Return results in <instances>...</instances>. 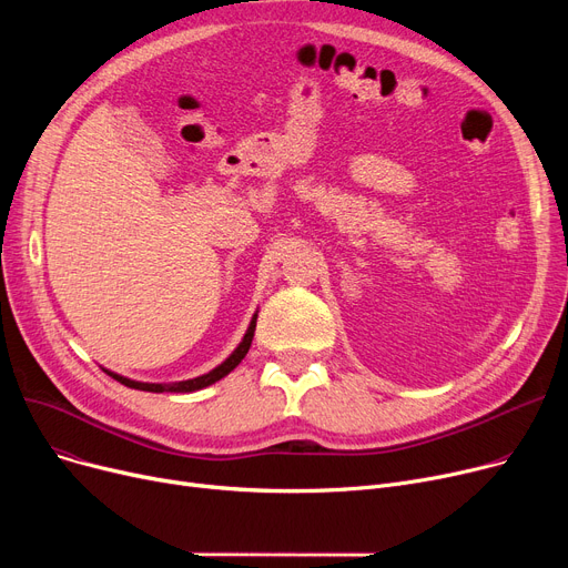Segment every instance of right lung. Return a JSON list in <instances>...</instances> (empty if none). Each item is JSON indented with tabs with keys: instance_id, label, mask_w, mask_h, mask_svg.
Wrapping results in <instances>:
<instances>
[{
	"instance_id": "add662e5",
	"label": "right lung",
	"mask_w": 568,
	"mask_h": 568,
	"mask_svg": "<svg viewBox=\"0 0 568 568\" xmlns=\"http://www.w3.org/2000/svg\"><path fill=\"white\" fill-rule=\"evenodd\" d=\"M255 322H257V313L251 317V324H248V329H246L242 343L236 345V349L227 356V359H225L221 366H216L214 371H209V373H204V375H200V377H193V379L170 382V384H156V382L129 379V377L116 375V373H112V371H108V368H103V371H105L112 379L122 382L124 386H129V389H138V392H152V394H163V392H170V394H191V392H200V389H204V386L219 382L221 377H225L230 371H234L239 364H242V359H244L248 347H251V343H253V336H255Z\"/></svg>"
}]
</instances>
